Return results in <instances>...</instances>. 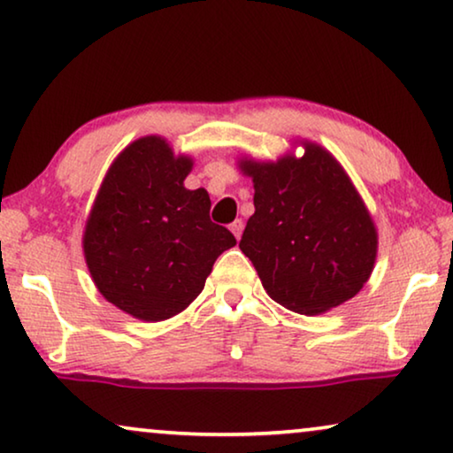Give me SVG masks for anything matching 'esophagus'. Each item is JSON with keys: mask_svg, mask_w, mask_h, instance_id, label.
I'll return each mask as SVG.
<instances>
[{"mask_svg": "<svg viewBox=\"0 0 453 453\" xmlns=\"http://www.w3.org/2000/svg\"><path fill=\"white\" fill-rule=\"evenodd\" d=\"M242 228H245V225H242V220L241 219H237L234 222H231V233L234 234V239H241V234H242Z\"/></svg>", "mask_w": 453, "mask_h": 453, "instance_id": "esophagus-1", "label": "esophagus"}]
</instances>
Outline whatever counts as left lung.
Listing matches in <instances>:
<instances>
[{
    "mask_svg": "<svg viewBox=\"0 0 453 453\" xmlns=\"http://www.w3.org/2000/svg\"><path fill=\"white\" fill-rule=\"evenodd\" d=\"M300 145L303 157L239 159L255 189L239 247L270 298L312 317L362 290L376 264L378 231L335 157L312 141Z\"/></svg>",
    "mask_w": 453,
    "mask_h": 453,
    "instance_id": "left-lung-1",
    "label": "left lung"
}]
</instances>
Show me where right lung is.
Returning a JSON list of instances; mask_svg holds the SVG:
<instances>
[{
	"instance_id": "add662e5",
	"label": "right lung",
	"mask_w": 453,
	"mask_h": 453,
	"mask_svg": "<svg viewBox=\"0 0 453 453\" xmlns=\"http://www.w3.org/2000/svg\"><path fill=\"white\" fill-rule=\"evenodd\" d=\"M192 157L149 134L110 165L83 231V255L104 298L130 317L172 319L204 290L216 257L237 245L211 220V196L188 189Z\"/></svg>"
}]
</instances>
